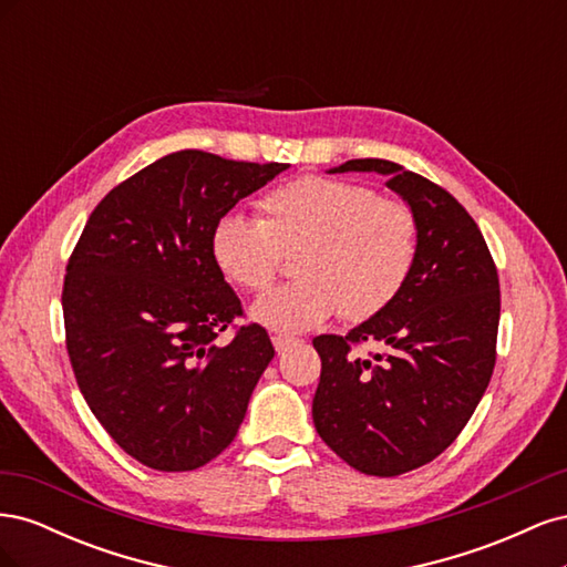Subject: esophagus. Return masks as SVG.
I'll return each instance as SVG.
<instances>
[{"instance_id":"34e87169","label":"esophagus","mask_w":567,"mask_h":567,"mask_svg":"<svg viewBox=\"0 0 567 567\" xmlns=\"http://www.w3.org/2000/svg\"><path fill=\"white\" fill-rule=\"evenodd\" d=\"M271 342H274V348H277V352L279 354H284L290 346H293V338H288V336H271Z\"/></svg>"}]
</instances>
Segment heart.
I'll list each match as a JSON object with an SVG mask.
<instances>
[{
  "instance_id": "1",
  "label": "heart",
  "mask_w": 567,
  "mask_h": 567,
  "mask_svg": "<svg viewBox=\"0 0 567 567\" xmlns=\"http://www.w3.org/2000/svg\"><path fill=\"white\" fill-rule=\"evenodd\" d=\"M262 219L221 217L213 257L250 293L277 279L281 255H298V284L250 307V319L279 336L319 329L333 315L364 321L402 293L419 257V221L409 205L369 186L305 177L260 200Z\"/></svg>"
}]
</instances>
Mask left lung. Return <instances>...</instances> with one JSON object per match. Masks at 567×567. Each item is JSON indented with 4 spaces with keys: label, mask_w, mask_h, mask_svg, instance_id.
<instances>
[{
    "label": "left lung",
    "mask_w": 567,
    "mask_h": 567,
    "mask_svg": "<svg viewBox=\"0 0 567 567\" xmlns=\"http://www.w3.org/2000/svg\"><path fill=\"white\" fill-rule=\"evenodd\" d=\"M388 177L419 221V257L402 293L348 336H319L312 402L319 437L367 475L392 477L440 456L483 400L496 359L499 277L483 234L442 186L362 158L329 169ZM375 339L369 360L349 342Z\"/></svg>",
    "instance_id": "1"
}]
</instances>
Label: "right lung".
<instances>
[{"label":"right lung","instance_id":"add662e5","mask_svg":"<svg viewBox=\"0 0 567 567\" xmlns=\"http://www.w3.org/2000/svg\"><path fill=\"white\" fill-rule=\"evenodd\" d=\"M288 165L177 151L115 186L65 267V348L84 402L130 456L194 471L225 452L274 357L262 326L221 346L241 300L213 257L234 205Z\"/></svg>","mask_w":567,"mask_h":567}]
</instances>
